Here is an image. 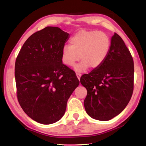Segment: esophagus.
I'll list each match as a JSON object with an SVG mask.
<instances>
[{
  "label": "esophagus",
  "mask_w": 146,
  "mask_h": 146,
  "mask_svg": "<svg viewBox=\"0 0 146 146\" xmlns=\"http://www.w3.org/2000/svg\"><path fill=\"white\" fill-rule=\"evenodd\" d=\"M76 76H77V79H78L79 81H80V78H81V74H79V73H76Z\"/></svg>",
  "instance_id": "esophagus-1"
}]
</instances>
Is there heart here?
Returning <instances> with one entry per match:
<instances>
[{
  "label": "heart",
  "mask_w": 146,
  "mask_h": 146,
  "mask_svg": "<svg viewBox=\"0 0 146 146\" xmlns=\"http://www.w3.org/2000/svg\"><path fill=\"white\" fill-rule=\"evenodd\" d=\"M110 44V39L105 33L79 31L70 38V45H65L62 48V61L65 65L71 67L81 58V62L74 66L77 72H84L89 67L97 69L106 60Z\"/></svg>",
  "instance_id": "heart-1"
}]
</instances>
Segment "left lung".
<instances>
[{"label":"left lung","instance_id":"obj_1","mask_svg":"<svg viewBox=\"0 0 146 146\" xmlns=\"http://www.w3.org/2000/svg\"><path fill=\"white\" fill-rule=\"evenodd\" d=\"M133 75L132 56L123 40L115 33L105 62L80 79L88 92L84 101L88 115L108 121L120 114L132 97Z\"/></svg>","mask_w":146,"mask_h":146}]
</instances>
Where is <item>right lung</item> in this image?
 <instances>
[{
	"label": "right lung",
	"instance_id": "right-lung-1",
	"mask_svg": "<svg viewBox=\"0 0 146 146\" xmlns=\"http://www.w3.org/2000/svg\"><path fill=\"white\" fill-rule=\"evenodd\" d=\"M69 36L58 27L48 26L30 36L17 56L18 102L28 117L41 124L60 120L79 84L76 74L62 61V50Z\"/></svg>",
	"mask_w": 146,
	"mask_h": 146
}]
</instances>
